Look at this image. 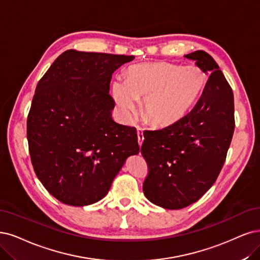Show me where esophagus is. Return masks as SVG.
I'll list each match as a JSON object with an SVG mask.
<instances>
[{
	"label": "esophagus",
	"instance_id": "34e87169",
	"mask_svg": "<svg viewBox=\"0 0 260 260\" xmlns=\"http://www.w3.org/2000/svg\"><path fill=\"white\" fill-rule=\"evenodd\" d=\"M137 137H138V143H139V146H141L142 142H143V139H145V137H143V133H142V131H141L140 128L137 129Z\"/></svg>",
	"mask_w": 260,
	"mask_h": 260
}]
</instances>
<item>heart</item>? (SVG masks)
I'll return each mask as SVG.
<instances>
[{"label":"heart","instance_id":"1","mask_svg":"<svg viewBox=\"0 0 260 260\" xmlns=\"http://www.w3.org/2000/svg\"><path fill=\"white\" fill-rule=\"evenodd\" d=\"M207 77L196 65L180 66L167 62L140 63L126 71V80L112 82V98L121 117L131 119L143 99L149 120L167 125L180 119L204 90Z\"/></svg>","mask_w":260,"mask_h":260}]
</instances>
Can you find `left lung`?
Segmentation results:
<instances>
[{
    "instance_id": "8db88e82",
    "label": "left lung",
    "mask_w": 260,
    "mask_h": 260,
    "mask_svg": "<svg viewBox=\"0 0 260 260\" xmlns=\"http://www.w3.org/2000/svg\"><path fill=\"white\" fill-rule=\"evenodd\" d=\"M210 74L199 101L183 118L147 132L141 154L149 166L143 194L158 207L185 208L216 181L235 129L234 94L217 63L204 50L184 55Z\"/></svg>"
}]
</instances>
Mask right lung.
Segmentation results:
<instances>
[{
	"mask_svg": "<svg viewBox=\"0 0 260 260\" xmlns=\"http://www.w3.org/2000/svg\"><path fill=\"white\" fill-rule=\"evenodd\" d=\"M134 55L66 50L38 81L26 137L35 174L61 203H98L125 160L139 153L136 129L112 119L114 71Z\"/></svg>",
	"mask_w": 260,
	"mask_h": 260,
	"instance_id": "right-lung-1",
	"label": "right lung"
}]
</instances>
